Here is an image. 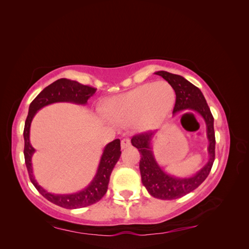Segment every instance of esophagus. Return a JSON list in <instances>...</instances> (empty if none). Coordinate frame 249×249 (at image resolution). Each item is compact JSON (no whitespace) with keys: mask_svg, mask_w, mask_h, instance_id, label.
Segmentation results:
<instances>
[{"mask_svg":"<svg viewBox=\"0 0 249 249\" xmlns=\"http://www.w3.org/2000/svg\"><path fill=\"white\" fill-rule=\"evenodd\" d=\"M131 145V140L129 138H124L122 140V148H126Z\"/></svg>","mask_w":249,"mask_h":249,"instance_id":"1","label":"esophagus"}]
</instances>
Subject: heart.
I'll return each mask as SVG.
<instances>
[{
    "mask_svg": "<svg viewBox=\"0 0 249 249\" xmlns=\"http://www.w3.org/2000/svg\"><path fill=\"white\" fill-rule=\"evenodd\" d=\"M176 101V92L166 81L146 83L106 103L111 120L123 125L135 124L138 129L148 130L168 114Z\"/></svg>",
    "mask_w": 249,
    "mask_h": 249,
    "instance_id": "1",
    "label": "heart"
}]
</instances>
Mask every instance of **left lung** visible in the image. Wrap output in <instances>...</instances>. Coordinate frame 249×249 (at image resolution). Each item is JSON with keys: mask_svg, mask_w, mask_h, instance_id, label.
I'll return each mask as SVG.
<instances>
[{"mask_svg": "<svg viewBox=\"0 0 249 249\" xmlns=\"http://www.w3.org/2000/svg\"><path fill=\"white\" fill-rule=\"evenodd\" d=\"M161 76L172 86L176 92V104L173 114L182 110H193L199 113L207 124L209 140V161L197 173L191 178H177L167 175L157 163L152 152L150 141L156 132H143L133 136L132 145L138 148L141 155L139 168L142 184L152 196L170 200L184 196L193 191L207 178L215 160V132L214 117L200 90L182 76L164 71L155 72Z\"/></svg>", "mask_w": 249, "mask_h": 249, "instance_id": "left-lung-1", "label": "left lung"}]
</instances>
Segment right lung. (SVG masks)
<instances>
[{
  "instance_id": "add662e5",
  "label": "right lung",
  "mask_w": 249,
  "mask_h": 249,
  "mask_svg": "<svg viewBox=\"0 0 249 249\" xmlns=\"http://www.w3.org/2000/svg\"><path fill=\"white\" fill-rule=\"evenodd\" d=\"M95 91L96 88L80 84L77 81L59 79L44 88L35 97L33 102L30 104L29 107V113L24 129V155L30 180H31L37 191L43 197H46L51 202L55 203V205L65 209H79L91 206L99 201L106 194L111 172L119 160L120 154H122V152H120V140H113L105 147L96 175L91 180V183L85 189L72 194H52L37 184L33 176L31 159L35 149L31 145V143H30V126H31L32 119L35 116L36 112L44 106L59 102H70L78 105H86L89 97H91Z\"/></svg>"
}]
</instances>
